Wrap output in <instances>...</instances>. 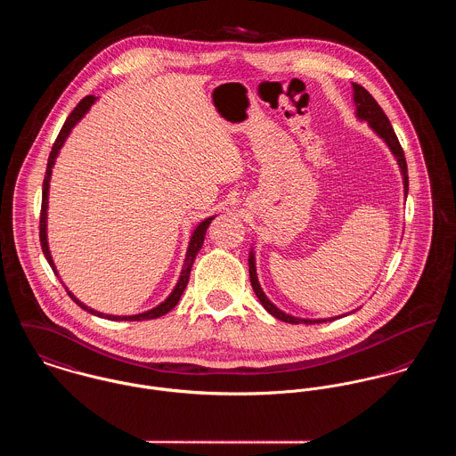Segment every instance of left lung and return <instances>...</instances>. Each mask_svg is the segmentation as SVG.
<instances>
[{"instance_id": "obj_1", "label": "left lung", "mask_w": 456, "mask_h": 456, "mask_svg": "<svg viewBox=\"0 0 456 456\" xmlns=\"http://www.w3.org/2000/svg\"><path fill=\"white\" fill-rule=\"evenodd\" d=\"M354 86V102H355V117L359 120H364L368 122V125L373 128L374 132L378 134V137H381L388 150L392 151V155L395 157L399 168H401V174H403V183H404V193L408 195V188H410V179H408V166H406V159H404V151L399 144V139L392 128V125L388 122L387 115L383 113V110L379 108V104L374 101L373 95L362 86V85H357V83H352ZM248 279H250V286L256 292L259 303L265 306V310L273 315L275 319L282 321V322H289V324H321V322H331L336 321L339 317H345V315H339V317H330V319H299V317H294L289 315L286 312H282L281 308H277L268 297L266 294L261 289L259 286V281H257V273H256V257H254V252L250 248L248 252Z\"/></svg>"}]
</instances>
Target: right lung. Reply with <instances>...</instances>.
Here are the masks:
<instances>
[{
  "instance_id": "1",
  "label": "right lung",
  "mask_w": 456,
  "mask_h": 456,
  "mask_svg": "<svg viewBox=\"0 0 456 456\" xmlns=\"http://www.w3.org/2000/svg\"><path fill=\"white\" fill-rule=\"evenodd\" d=\"M95 101H97V97H94V95H86V97H83L82 101L78 102V106L71 111V115L68 117V120H66L64 125H62V128H61V132H59L57 139H55V142H53V146H52V151H50V157H48V164H46V172H45V179H43L42 216H40V242H42L43 254H45V257H46L48 265L52 266V270H53V273H55L57 277H59V273H57V268H55V265H53V259H52V254H50V248H48V242H46V208H48V186H50V177H52V167L55 164V159H57V155H59L61 148L64 146V142H66V139H68V135H69L71 128L82 120L83 117L86 115V111L90 110V106H92ZM214 217H216V216H210L208 219H204V221H202L195 230H193L191 239H190V246H188V250H186L184 265H183V270H181V275H179V281H177V284H175L174 290L168 294V297H167L166 301H164V303H160L159 306H155V308H151V310H148V312L137 314V315H108V314L95 312V310H92L90 306L83 305L82 301H80L73 292H69L68 288H66L68 294H69V297H71L78 306H82L83 310H86L88 314L97 315V317H102V319H108V321H150V319H159V317L166 315L167 312H170V310L177 305V301H179L181 294L184 292L186 286H188L190 272H191L193 261H195V257H197L199 250H200L202 246H204L206 232H208V224H210V221H212Z\"/></svg>"
}]
</instances>
